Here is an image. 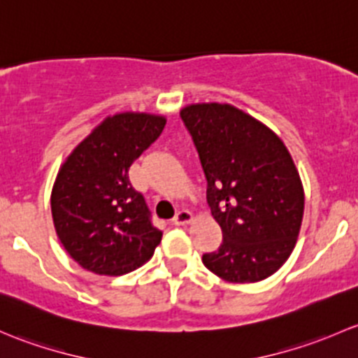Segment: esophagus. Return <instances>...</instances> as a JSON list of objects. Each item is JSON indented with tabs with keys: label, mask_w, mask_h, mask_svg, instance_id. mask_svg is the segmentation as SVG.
Here are the masks:
<instances>
[{
	"label": "esophagus",
	"mask_w": 358,
	"mask_h": 358,
	"mask_svg": "<svg viewBox=\"0 0 358 358\" xmlns=\"http://www.w3.org/2000/svg\"><path fill=\"white\" fill-rule=\"evenodd\" d=\"M191 220H193V213L187 212V210H179L174 217L176 226H186V224H189Z\"/></svg>",
	"instance_id": "esophagus-1"
}]
</instances>
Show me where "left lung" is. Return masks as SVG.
<instances>
[{"label": "left lung", "mask_w": 358, "mask_h": 358, "mask_svg": "<svg viewBox=\"0 0 358 358\" xmlns=\"http://www.w3.org/2000/svg\"><path fill=\"white\" fill-rule=\"evenodd\" d=\"M200 155L206 201L222 245L205 253L210 272L227 282H257L293 252L305 194L288 148L274 131L229 103L180 110Z\"/></svg>", "instance_id": "obj_1"}]
</instances>
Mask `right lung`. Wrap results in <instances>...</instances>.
Instances as JSON below:
<instances>
[{
  "label": "right lung",
  "instance_id": "add662e5",
  "mask_svg": "<svg viewBox=\"0 0 358 358\" xmlns=\"http://www.w3.org/2000/svg\"><path fill=\"white\" fill-rule=\"evenodd\" d=\"M164 115L122 112L91 131L62 164L51 191L58 239L77 264L122 275L153 257L162 231L145 198L129 182V167L164 131Z\"/></svg>",
  "mask_w": 358,
  "mask_h": 358
}]
</instances>
